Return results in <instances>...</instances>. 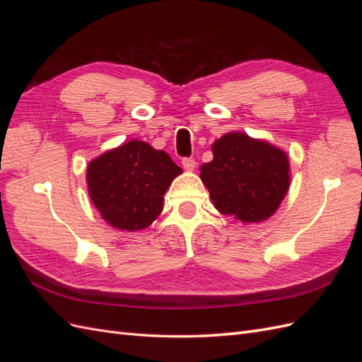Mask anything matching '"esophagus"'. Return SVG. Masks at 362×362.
<instances>
[{"instance_id":"esophagus-1","label":"esophagus","mask_w":362,"mask_h":362,"mask_svg":"<svg viewBox=\"0 0 362 362\" xmlns=\"http://www.w3.org/2000/svg\"><path fill=\"white\" fill-rule=\"evenodd\" d=\"M181 163H182L184 169H187V170H193L196 168V161L192 157H184L181 160Z\"/></svg>"}]
</instances>
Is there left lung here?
Wrapping results in <instances>:
<instances>
[{
	"label": "left lung",
	"mask_w": 362,
	"mask_h": 362,
	"mask_svg": "<svg viewBox=\"0 0 362 362\" xmlns=\"http://www.w3.org/2000/svg\"><path fill=\"white\" fill-rule=\"evenodd\" d=\"M214 158L201 168L213 205L235 221L261 222L288 190V158L266 141L229 133L214 141Z\"/></svg>",
	"instance_id": "obj_1"
}]
</instances>
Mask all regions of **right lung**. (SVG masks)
<instances>
[{"mask_svg": "<svg viewBox=\"0 0 362 362\" xmlns=\"http://www.w3.org/2000/svg\"><path fill=\"white\" fill-rule=\"evenodd\" d=\"M181 172L164 151L131 140L89 164L87 185L104 221L136 231L156 221L163 210V194Z\"/></svg>", "mask_w": 362, "mask_h": 362, "instance_id": "obj_1", "label": "right lung"}]
</instances>
